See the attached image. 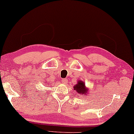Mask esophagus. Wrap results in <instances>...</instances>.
Masks as SVG:
<instances>
[{
  "mask_svg": "<svg viewBox=\"0 0 134 134\" xmlns=\"http://www.w3.org/2000/svg\"><path fill=\"white\" fill-rule=\"evenodd\" d=\"M62 83L63 84H66L67 83V80H66L65 79H62Z\"/></svg>",
  "mask_w": 134,
  "mask_h": 134,
  "instance_id": "1",
  "label": "esophagus"
}]
</instances>
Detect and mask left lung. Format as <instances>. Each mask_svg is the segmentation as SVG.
Here are the masks:
<instances>
[{
	"label": "left lung",
	"instance_id": "8db88e82",
	"mask_svg": "<svg viewBox=\"0 0 134 134\" xmlns=\"http://www.w3.org/2000/svg\"><path fill=\"white\" fill-rule=\"evenodd\" d=\"M74 90H76L79 94H84L88 92L87 88H85V84L83 81H79L78 84L74 86Z\"/></svg>",
	"mask_w": 134,
	"mask_h": 134
}]
</instances>
